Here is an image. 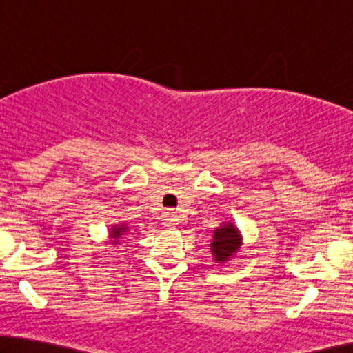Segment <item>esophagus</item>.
<instances>
[{"instance_id": "34e87169", "label": "esophagus", "mask_w": 353, "mask_h": 353, "mask_svg": "<svg viewBox=\"0 0 353 353\" xmlns=\"http://www.w3.org/2000/svg\"><path fill=\"white\" fill-rule=\"evenodd\" d=\"M163 222H164L165 228L172 229V228H176L177 224H179V217H177V214L169 212V210H168V212L163 214Z\"/></svg>"}]
</instances>
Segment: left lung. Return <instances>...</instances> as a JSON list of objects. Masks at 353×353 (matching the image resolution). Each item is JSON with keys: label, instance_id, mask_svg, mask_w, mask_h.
<instances>
[{"label": "left lung", "instance_id": "obj_1", "mask_svg": "<svg viewBox=\"0 0 353 353\" xmlns=\"http://www.w3.org/2000/svg\"><path fill=\"white\" fill-rule=\"evenodd\" d=\"M241 232L236 225L230 224V222H224L221 228L214 230V239L210 242V252H212L214 261H229L241 249Z\"/></svg>", "mask_w": 353, "mask_h": 353}]
</instances>
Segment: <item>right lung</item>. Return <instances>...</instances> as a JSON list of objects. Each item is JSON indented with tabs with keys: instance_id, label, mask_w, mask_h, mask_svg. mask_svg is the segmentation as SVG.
I'll return each instance as SVG.
<instances>
[{
	"instance_id": "add662e5",
	"label": "right lung",
	"mask_w": 353,
	"mask_h": 353,
	"mask_svg": "<svg viewBox=\"0 0 353 353\" xmlns=\"http://www.w3.org/2000/svg\"><path fill=\"white\" fill-rule=\"evenodd\" d=\"M125 230H128V228L125 225H114V228L111 229V237L112 239H121V236H124Z\"/></svg>"
}]
</instances>
